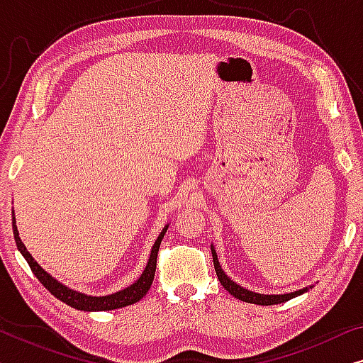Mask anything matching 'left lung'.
<instances>
[{"label":"left lung","instance_id":"obj_1","mask_svg":"<svg viewBox=\"0 0 363 363\" xmlns=\"http://www.w3.org/2000/svg\"><path fill=\"white\" fill-rule=\"evenodd\" d=\"M211 255H213V264H215L216 276H218V279H220L221 286L225 287V289L230 292L233 297H236V299H240L242 302H250V304H257V306L281 304V302L289 301V299H292V297H297V296L304 294V292H307L309 289H312V286H309V287H302V289H299V291L287 292V294H259V292L250 291V289H246V287L236 284L231 277H228L226 272L223 271L220 261H218L216 250L213 245H211Z\"/></svg>","mask_w":363,"mask_h":363}]
</instances>
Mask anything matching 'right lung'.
I'll return each mask as SVG.
<instances>
[{
	"label": "right lung",
	"instance_id": "add662e5",
	"mask_svg": "<svg viewBox=\"0 0 363 363\" xmlns=\"http://www.w3.org/2000/svg\"><path fill=\"white\" fill-rule=\"evenodd\" d=\"M11 220H13V235H14V241H16V246L21 255L24 256V259L28 261L29 267L34 272V276L38 277L39 282L46 287V289L51 292L54 297H57L59 301H62L64 304L74 307L77 311H86V312H97V311H113V309H121V307H127L130 304H135L142 299L143 296L147 294L148 289H150L152 282H153V276H155V267H157V255H158V247H160V242L165 236V233L168 230V225L163 226V230L160 231V235L153 242L150 256H148L147 266L140 277L135 282H132L130 286L123 287V289L112 292V294H106V296H89L84 294V292L74 291L71 287L64 286L62 282H59L56 277H52L48 271H44L41 266L38 264L36 259L31 256V252L26 250L24 242L19 238V231L16 226V218H14V210L11 211Z\"/></svg>",
	"mask_w": 363,
	"mask_h": 363
}]
</instances>
